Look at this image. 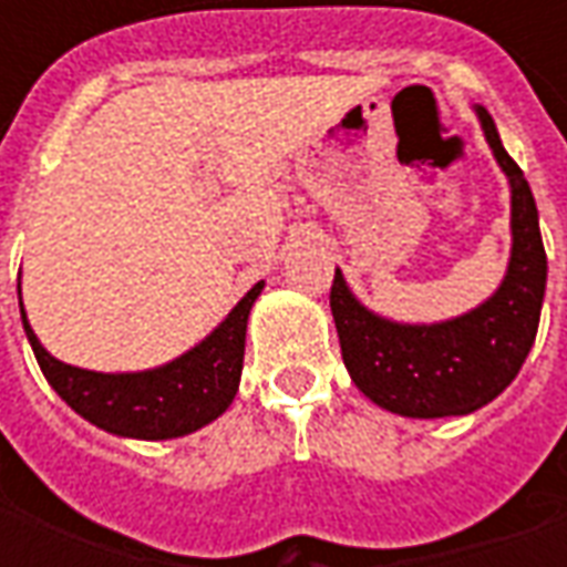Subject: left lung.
Masks as SVG:
<instances>
[{
	"mask_svg": "<svg viewBox=\"0 0 567 567\" xmlns=\"http://www.w3.org/2000/svg\"><path fill=\"white\" fill-rule=\"evenodd\" d=\"M476 117L511 182L513 248L498 291L458 319L401 324L370 312L349 291L343 272H333L331 312L346 370L373 404L398 416L474 413L516 380L535 343L547 291V251L535 197L483 105H476Z\"/></svg>",
	"mask_w": 567,
	"mask_h": 567,
	"instance_id": "obj_1",
	"label": "left lung"
}]
</instances>
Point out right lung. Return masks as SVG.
<instances>
[{
	"mask_svg": "<svg viewBox=\"0 0 567 567\" xmlns=\"http://www.w3.org/2000/svg\"><path fill=\"white\" fill-rule=\"evenodd\" d=\"M260 288L264 282L255 285L227 312V319L185 355L140 373H96L63 364L39 343L23 312V300L20 319L44 380L79 416L117 437L173 440L209 425L234 404L246 355L248 312Z\"/></svg>",
	"mask_w": 567,
	"mask_h": 567,
	"instance_id": "1",
	"label": "right lung"
}]
</instances>
